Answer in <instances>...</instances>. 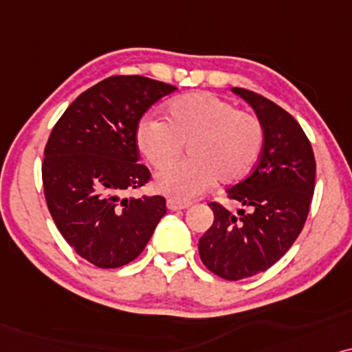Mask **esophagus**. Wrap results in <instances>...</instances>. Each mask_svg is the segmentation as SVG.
Listing matches in <instances>:
<instances>
[{
	"instance_id": "34e87169",
	"label": "esophagus",
	"mask_w": 352,
	"mask_h": 352,
	"mask_svg": "<svg viewBox=\"0 0 352 352\" xmlns=\"http://www.w3.org/2000/svg\"><path fill=\"white\" fill-rule=\"evenodd\" d=\"M191 203L190 201H180V199H167V209L168 210H182V209H186L190 208Z\"/></svg>"
}]
</instances>
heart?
Returning <instances> with one entry per match:
<instances>
[{
    "instance_id": "heart-1",
    "label": "heart",
    "mask_w": 352,
    "mask_h": 352,
    "mask_svg": "<svg viewBox=\"0 0 352 352\" xmlns=\"http://www.w3.org/2000/svg\"><path fill=\"white\" fill-rule=\"evenodd\" d=\"M167 119L148 116L137 127L143 156L161 168L192 143L191 162L162 168L154 185L173 199H193L215 180L235 182L254 167L264 146V127L256 116L236 111L212 93H193L170 101Z\"/></svg>"
}]
</instances>
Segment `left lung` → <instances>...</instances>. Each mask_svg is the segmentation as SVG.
<instances>
[{
  "instance_id": "left-lung-1",
  "label": "left lung",
  "mask_w": 352,
  "mask_h": 352,
  "mask_svg": "<svg viewBox=\"0 0 352 352\" xmlns=\"http://www.w3.org/2000/svg\"><path fill=\"white\" fill-rule=\"evenodd\" d=\"M264 127L259 161L245 180L227 190L250 210L233 215L210 203L214 223L199 238L203 264L236 282L270 269L287 252L306 223L316 186V157L296 119L274 101L245 88H232Z\"/></svg>"
}]
</instances>
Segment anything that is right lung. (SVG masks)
<instances>
[{
  "label": "right lung",
  "instance_id": "1",
  "mask_svg": "<svg viewBox=\"0 0 352 352\" xmlns=\"http://www.w3.org/2000/svg\"><path fill=\"white\" fill-rule=\"evenodd\" d=\"M175 91L142 75H114L88 88L56 122L41 166L50 214L64 240L100 269L142 254L167 212L162 196L122 198L151 179L138 164L144 112Z\"/></svg>",
  "mask_w": 352,
  "mask_h": 352
}]
</instances>
